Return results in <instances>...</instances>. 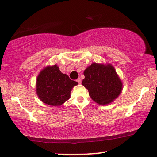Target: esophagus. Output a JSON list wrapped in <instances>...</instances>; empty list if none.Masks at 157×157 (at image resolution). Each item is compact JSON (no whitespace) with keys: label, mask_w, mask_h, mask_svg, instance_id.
I'll list each match as a JSON object with an SVG mask.
<instances>
[{"label":"esophagus","mask_w":157,"mask_h":157,"mask_svg":"<svg viewBox=\"0 0 157 157\" xmlns=\"http://www.w3.org/2000/svg\"><path fill=\"white\" fill-rule=\"evenodd\" d=\"M77 82H78L79 84H80V83H81V82H82V81H81V79H80V78H78V79H77Z\"/></svg>","instance_id":"34e87169"}]
</instances>
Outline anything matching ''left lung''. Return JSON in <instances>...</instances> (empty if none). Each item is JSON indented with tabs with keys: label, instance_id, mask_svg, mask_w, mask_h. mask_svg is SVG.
Here are the masks:
<instances>
[{
	"label": "left lung",
	"instance_id": "1",
	"mask_svg": "<svg viewBox=\"0 0 157 157\" xmlns=\"http://www.w3.org/2000/svg\"><path fill=\"white\" fill-rule=\"evenodd\" d=\"M84 75L82 85L88 90L92 99L99 105L112 103L122 92V81L112 64L95 62L85 69Z\"/></svg>",
	"mask_w": 157,
	"mask_h": 157
}]
</instances>
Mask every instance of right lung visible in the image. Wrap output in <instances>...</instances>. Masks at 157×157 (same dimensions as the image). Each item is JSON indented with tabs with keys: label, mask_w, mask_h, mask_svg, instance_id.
I'll use <instances>...</instances> for the list:
<instances>
[{
	"label": "right lung",
	"mask_w": 157,
	"mask_h": 157,
	"mask_svg": "<svg viewBox=\"0 0 157 157\" xmlns=\"http://www.w3.org/2000/svg\"><path fill=\"white\" fill-rule=\"evenodd\" d=\"M78 83L63 74L57 64L47 66L36 78V91L41 101L52 106L62 105L70 98L72 87Z\"/></svg>",
	"instance_id": "add662e5"
}]
</instances>
